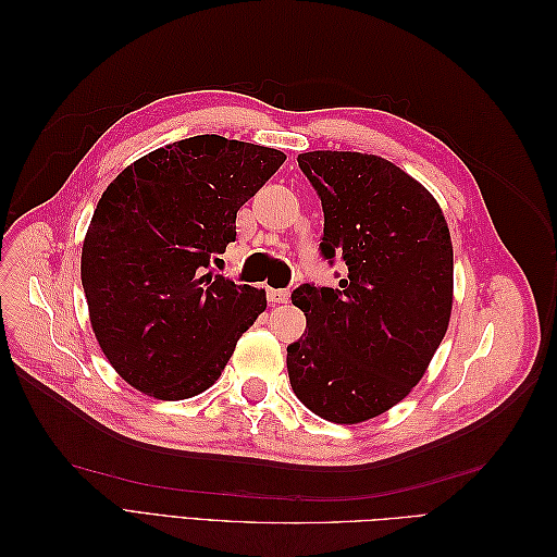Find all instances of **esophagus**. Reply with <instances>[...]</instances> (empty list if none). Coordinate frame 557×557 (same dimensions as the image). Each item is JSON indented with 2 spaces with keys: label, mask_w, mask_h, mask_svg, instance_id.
Wrapping results in <instances>:
<instances>
[{
  "label": "esophagus",
  "mask_w": 557,
  "mask_h": 557,
  "mask_svg": "<svg viewBox=\"0 0 557 557\" xmlns=\"http://www.w3.org/2000/svg\"><path fill=\"white\" fill-rule=\"evenodd\" d=\"M267 299L272 301V305H285V301L290 299V293L283 288H267Z\"/></svg>",
  "instance_id": "1"
}]
</instances>
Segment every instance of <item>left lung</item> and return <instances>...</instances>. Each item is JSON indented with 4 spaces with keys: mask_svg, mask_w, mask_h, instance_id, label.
Instances as JSON below:
<instances>
[{
    "mask_svg": "<svg viewBox=\"0 0 557 557\" xmlns=\"http://www.w3.org/2000/svg\"><path fill=\"white\" fill-rule=\"evenodd\" d=\"M325 213L320 256L348 272L336 288L301 283L307 327L288 346L299 401L332 423H362L411 393L453 307V246L436 199L379 156L297 158Z\"/></svg>",
    "mask_w": 557,
    "mask_h": 557,
    "instance_id": "8db88e82",
    "label": "left lung"
}]
</instances>
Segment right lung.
<instances>
[{
	"label": "right lung",
	"mask_w": 557,
	"mask_h": 557,
	"mask_svg": "<svg viewBox=\"0 0 557 557\" xmlns=\"http://www.w3.org/2000/svg\"><path fill=\"white\" fill-rule=\"evenodd\" d=\"M276 148L199 134L117 174L95 209L81 283L99 348L158 399L211 387L264 290L209 272L237 239V211L276 174Z\"/></svg>",
	"instance_id": "1"
}]
</instances>
